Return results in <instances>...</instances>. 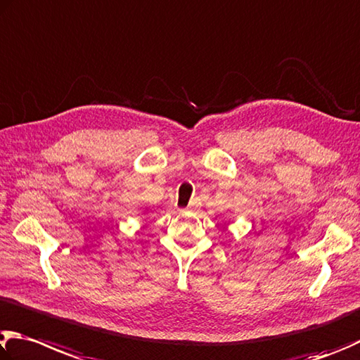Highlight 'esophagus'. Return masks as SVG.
Returning a JSON list of instances; mask_svg holds the SVG:
<instances>
[{
  "instance_id": "obj_1",
  "label": "esophagus",
  "mask_w": 360,
  "mask_h": 360,
  "mask_svg": "<svg viewBox=\"0 0 360 360\" xmlns=\"http://www.w3.org/2000/svg\"><path fill=\"white\" fill-rule=\"evenodd\" d=\"M179 211H181V212H184V209H179Z\"/></svg>"
}]
</instances>
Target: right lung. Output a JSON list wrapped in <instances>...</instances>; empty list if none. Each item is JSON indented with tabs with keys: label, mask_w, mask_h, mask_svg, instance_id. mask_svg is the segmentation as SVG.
<instances>
[{
	"label": "right lung",
	"mask_w": 360,
	"mask_h": 360,
	"mask_svg": "<svg viewBox=\"0 0 360 360\" xmlns=\"http://www.w3.org/2000/svg\"><path fill=\"white\" fill-rule=\"evenodd\" d=\"M143 212H145V214H146V212H149V209L146 207V209H145V211H143Z\"/></svg>",
	"instance_id": "obj_1"
}]
</instances>
